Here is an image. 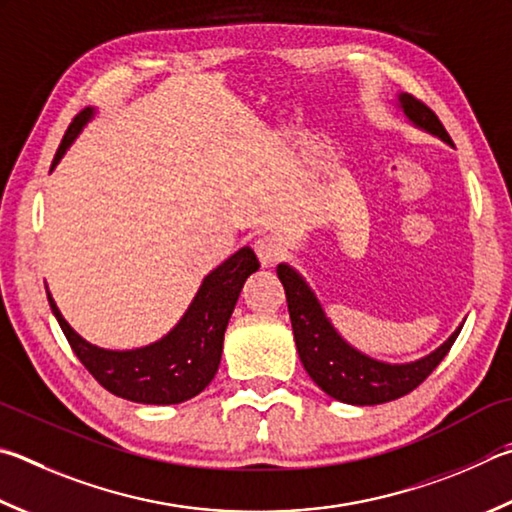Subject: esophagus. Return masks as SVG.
Wrapping results in <instances>:
<instances>
[{
	"instance_id": "esophagus-1",
	"label": "esophagus",
	"mask_w": 512,
	"mask_h": 512,
	"mask_svg": "<svg viewBox=\"0 0 512 512\" xmlns=\"http://www.w3.org/2000/svg\"><path fill=\"white\" fill-rule=\"evenodd\" d=\"M255 253L259 257V262H262V266H273L277 259H280L282 255V246L280 241L273 239V237H259L255 239Z\"/></svg>"
}]
</instances>
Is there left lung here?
Wrapping results in <instances>:
<instances>
[{
  "label": "left lung",
  "instance_id": "left-lung-1",
  "mask_svg": "<svg viewBox=\"0 0 512 512\" xmlns=\"http://www.w3.org/2000/svg\"><path fill=\"white\" fill-rule=\"evenodd\" d=\"M396 105L414 127L452 145V138L445 132L441 120L421 100L410 94H398ZM277 277L284 284L295 347L306 374L324 394L347 405H380L410 394L448 356L463 327L459 324L441 347L414 362L376 360L340 336L324 313L318 295L293 266H277Z\"/></svg>",
  "mask_w": 512,
  "mask_h": 512
}]
</instances>
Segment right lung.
Returning a JSON list of instances; mask_svg holds the SVG:
<instances>
[{"mask_svg": "<svg viewBox=\"0 0 512 512\" xmlns=\"http://www.w3.org/2000/svg\"><path fill=\"white\" fill-rule=\"evenodd\" d=\"M94 114L96 109L89 107L73 118L55 152L51 172ZM255 271H259V262L253 248H239L203 277L188 311L161 340L123 351L91 345L62 318L49 291L46 297L73 353L107 392L143 405H176L201 394L215 378L228 320L241 288Z\"/></svg>", "mask_w": 512, "mask_h": 512, "instance_id": "1", "label": "right lung"}]
</instances>
